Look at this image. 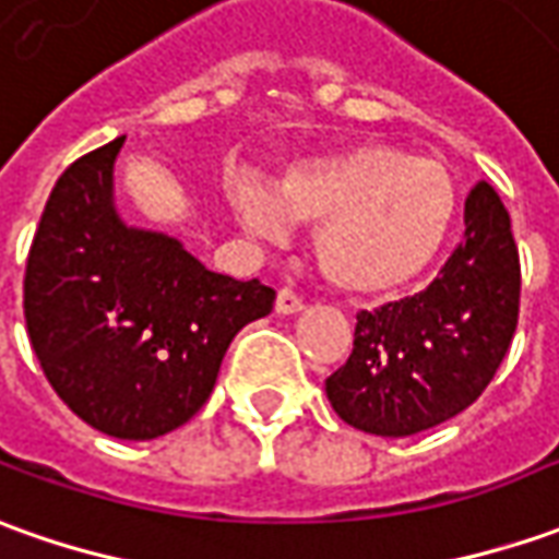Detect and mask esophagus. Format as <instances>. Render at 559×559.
Masks as SVG:
<instances>
[{
    "label": "esophagus",
    "instance_id": "1",
    "mask_svg": "<svg viewBox=\"0 0 559 559\" xmlns=\"http://www.w3.org/2000/svg\"><path fill=\"white\" fill-rule=\"evenodd\" d=\"M275 311H278V314H296V311H302V296L296 294V290H290V287H284V290H278V296H275Z\"/></svg>",
    "mask_w": 559,
    "mask_h": 559
}]
</instances>
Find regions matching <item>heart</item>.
I'll return each mask as SVG.
<instances>
[{
    "label": "heart",
    "instance_id": "heart-1",
    "mask_svg": "<svg viewBox=\"0 0 559 559\" xmlns=\"http://www.w3.org/2000/svg\"><path fill=\"white\" fill-rule=\"evenodd\" d=\"M226 199L263 238H281L287 219L321 226L314 235L321 272L348 294L367 296L394 294L428 272L455 216L450 170L385 143H355L294 162L269 192L231 177Z\"/></svg>",
    "mask_w": 559,
    "mask_h": 559
}]
</instances>
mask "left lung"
<instances>
[{
  "label": "left lung",
  "mask_w": 559,
  "mask_h": 559,
  "mask_svg": "<svg viewBox=\"0 0 559 559\" xmlns=\"http://www.w3.org/2000/svg\"><path fill=\"white\" fill-rule=\"evenodd\" d=\"M520 260L511 216L489 183L465 199V235L423 294L360 311L355 348L328 379L336 416L379 438H409L468 409L518 330Z\"/></svg>",
  "instance_id": "left-lung-1"
}]
</instances>
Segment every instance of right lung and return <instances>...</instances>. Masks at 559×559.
Instances as JSON below:
<instances>
[{"label":"right lung","mask_w":559,"mask_h":559,"mask_svg":"<svg viewBox=\"0 0 559 559\" xmlns=\"http://www.w3.org/2000/svg\"><path fill=\"white\" fill-rule=\"evenodd\" d=\"M124 136L60 174L29 248L24 318L67 407L119 440L189 423L216 385L235 333L275 290L216 275L165 231L128 226L112 168Z\"/></svg>","instance_id":"1"}]
</instances>
